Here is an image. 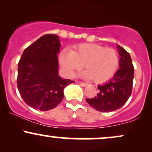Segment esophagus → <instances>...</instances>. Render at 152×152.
<instances>
[{
  "instance_id": "34e87169",
  "label": "esophagus",
  "mask_w": 152,
  "mask_h": 152,
  "mask_svg": "<svg viewBox=\"0 0 152 152\" xmlns=\"http://www.w3.org/2000/svg\"><path fill=\"white\" fill-rule=\"evenodd\" d=\"M78 84L81 85V86H87V83H84V82H82V81H78Z\"/></svg>"
}]
</instances>
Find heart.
<instances>
[{
  "label": "heart",
  "instance_id": "heart-1",
  "mask_svg": "<svg viewBox=\"0 0 152 152\" xmlns=\"http://www.w3.org/2000/svg\"><path fill=\"white\" fill-rule=\"evenodd\" d=\"M58 61L64 72L69 76L84 64L87 69L79 74L86 79H93L96 83H104L114 76L118 69L119 58L114 48L92 43H82L72 50L64 49L59 54Z\"/></svg>",
  "mask_w": 152,
  "mask_h": 152
}]
</instances>
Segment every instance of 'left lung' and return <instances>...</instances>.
<instances>
[{"label": "left lung", "instance_id": "1", "mask_svg": "<svg viewBox=\"0 0 152 152\" xmlns=\"http://www.w3.org/2000/svg\"><path fill=\"white\" fill-rule=\"evenodd\" d=\"M120 56L119 68L114 77L98 86L99 93L93 99H86L91 106L99 111H116L127 102L132 94L134 69L130 54L117 46Z\"/></svg>", "mask_w": 152, "mask_h": 152}]
</instances>
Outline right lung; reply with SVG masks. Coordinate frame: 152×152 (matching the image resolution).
Returning <instances> with one entry per match:
<instances>
[{
	"label": "right lung",
	"instance_id": "add662e5",
	"mask_svg": "<svg viewBox=\"0 0 152 152\" xmlns=\"http://www.w3.org/2000/svg\"><path fill=\"white\" fill-rule=\"evenodd\" d=\"M60 48L58 36L46 34L26 48L20 57L17 86L26 104L34 109L56 107L64 99V88L75 82L58 76Z\"/></svg>",
	"mask_w": 152,
	"mask_h": 152
}]
</instances>
